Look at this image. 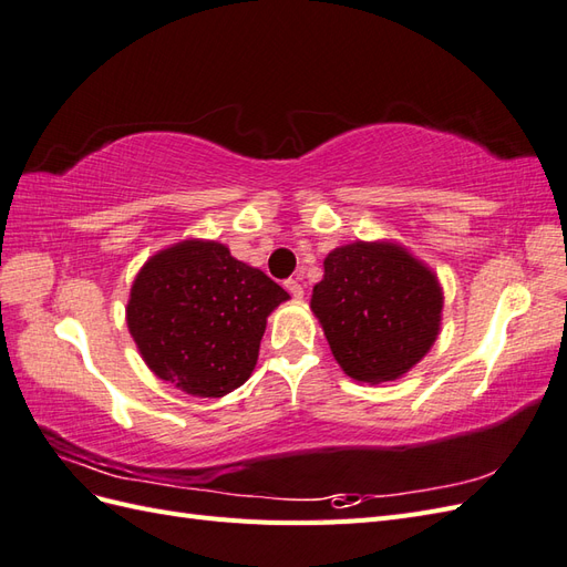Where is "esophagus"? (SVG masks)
<instances>
[{"label":"esophagus","instance_id":"1","mask_svg":"<svg viewBox=\"0 0 567 567\" xmlns=\"http://www.w3.org/2000/svg\"><path fill=\"white\" fill-rule=\"evenodd\" d=\"M284 286H286V290H288V293L293 296V298H302V296H305V288H302V281H300V279H288Z\"/></svg>","mask_w":567,"mask_h":567}]
</instances>
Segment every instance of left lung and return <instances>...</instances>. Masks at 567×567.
<instances>
[{"mask_svg":"<svg viewBox=\"0 0 567 567\" xmlns=\"http://www.w3.org/2000/svg\"><path fill=\"white\" fill-rule=\"evenodd\" d=\"M312 312L350 379L385 383L431 350L442 293L435 274L404 248L357 241L323 260Z\"/></svg>","mask_w":567,"mask_h":567,"instance_id":"1","label":"left lung"}]
</instances>
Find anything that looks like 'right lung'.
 Listing matches in <instances>:
<instances>
[{
  "label": "right lung",
  "mask_w": 567,
  "mask_h": 567,
  "mask_svg": "<svg viewBox=\"0 0 567 567\" xmlns=\"http://www.w3.org/2000/svg\"><path fill=\"white\" fill-rule=\"evenodd\" d=\"M288 293L215 241L167 248L136 274L127 326L161 381L221 398L248 381L269 312Z\"/></svg>",
  "instance_id": "add662e5"
}]
</instances>
